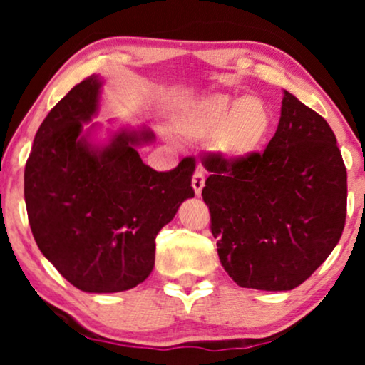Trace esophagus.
<instances>
[{
  "label": "esophagus",
  "instance_id": "esophagus-1",
  "mask_svg": "<svg viewBox=\"0 0 365 365\" xmlns=\"http://www.w3.org/2000/svg\"><path fill=\"white\" fill-rule=\"evenodd\" d=\"M204 182H206V173L202 170H197L194 173V178H192V187H194L195 195H200L204 188Z\"/></svg>",
  "mask_w": 365,
  "mask_h": 365
}]
</instances>
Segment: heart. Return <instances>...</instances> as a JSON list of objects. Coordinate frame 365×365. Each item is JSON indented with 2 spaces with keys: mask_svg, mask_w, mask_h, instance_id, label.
Masks as SVG:
<instances>
[{
  "mask_svg": "<svg viewBox=\"0 0 365 365\" xmlns=\"http://www.w3.org/2000/svg\"><path fill=\"white\" fill-rule=\"evenodd\" d=\"M180 127L190 137L212 135L217 153L237 161L262 149L273 128V115L269 106L254 96L212 94L192 103L183 111Z\"/></svg>",
  "mask_w": 365,
  "mask_h": 365,
  "instance_id": "1",
  "label": "heart"
}]
</instances>
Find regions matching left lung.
Here are the masks:
<instances>
[{
  "instance_id": "1",
  "label": "left lung",
  "mask_w": 365,
  "mask_h": 365,
  "mask_svg": "<svg viewBox=\"0 0 365 365\" xmlns=\"http://www.w3.org/2000/svg\"><path fill=\"white\" fill-rule=\"evenodd\" d=\"M202 165L217 255L238 287L293 290L333 252L346 216L345 163L328 121L290 92L262 153L211 154Z\"/></svg>"
}]
</instances>
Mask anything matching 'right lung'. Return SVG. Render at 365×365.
Segmentation results:
<instances>
[{"label": "right lung", "mask_w": 365, "mask_h": 365, "mask_svg": "<svg viewBox=\"0 0 365 365\" xmlns=\"http://www.w3.org/2000/svg\"><path fill=\"white\" fill-rule=\"evenodd\" d=\"M103 81L91 75L49 111L34 137L24 173L32 235L44 257L78 290L125 292L154 267L159 230L194 197L195 163L171 171L144 165L148 127H121L94 140Z\"/></svg>", "instance_id": "right-lung-1"}]
</instances>
